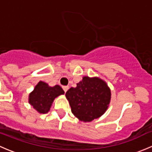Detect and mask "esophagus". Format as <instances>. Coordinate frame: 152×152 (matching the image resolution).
I'll return each mask as SVG.
<instances>
[{
	"instance_id": "esophagus-1",
	"label": "esophagus",
	"mask_w": 152,
	"mask_h": 152,
	"mask_svg": "<svg viewBox=\"0 0 152 152\" xmlns=\"http://www.w3.org/2000/svg\"><path fill=\"white\" fill-rule=\"evenodd\" d=\"M62 89H63L64 91L66 93V92L67 91V90L69 89V87H68V86H63V87H62Z\"/></svg>"
}]
</instances>
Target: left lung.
<instances>
[{
	"instance_id": "left-lung-1",
	"label": "left lung",
	"mask_w": 152,
	"mask_h": 152,
	"mask_svg": "<svg viewBox=\"0 0 152 152\" xmlns=\"http://www.w3.org/2000/svg\"><path fill=\"white\" fill-rule=\"evenodd\" d=\"M71 112L83 122H90L103 115L111 100V90L107 84L99 77L84 76L65 93Z\"/></svg>"
}]
</instances>
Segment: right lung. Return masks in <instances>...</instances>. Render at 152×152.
I'll return each instance as SVG.
<instances>
[{"label": "right lung", "mask_w": 152, "mask_h": 152, "mask_svg": "<svg viewBox=\"0 0 152 152\" xmlns=\"http://www.w3.org/2000/svg\"><path fill=\"white\" fill-rule=\"evenodd\" d=\"M64 90L59 85L50 87L48 84L39 81L34 90L29 93L28 103L40 114H46L56 98L63 95Z\"/></svg>", "instance_id": "add662e5"}]
</instances>
